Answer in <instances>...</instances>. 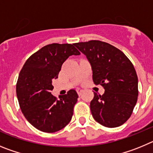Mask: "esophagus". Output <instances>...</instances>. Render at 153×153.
I'll use <instances>...</instances> for the list:
<instances>
[{
	"mask_svg": "<svg viewBox=\"0 0 153 153\" xmlns=\"http://www.w3.org/2000/svg\"><path fill=\"white\" fill-rule=\"evenodd\" d=\"M83 90H82V89H77V93H78V95L80 96L81 94H82V93H83Z\"/></svg>",
	"mask_w": 153,
	"mask_h": 153,
	"instance_id": "1",
	"label": "esophagus"
}]
</instances>
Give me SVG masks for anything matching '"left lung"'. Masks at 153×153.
<instances>
[{
	"label": "left lung",
	"mask_w": 153,
	"mask_h": 153,
	"mask_svg": "<svg viewBox=\"0 0 153 153\" xmlns=\"http://www.w3.org/2000/svg\"><path fill=\"white\" fill-rule=\"evenodd\" d=\"M86 55L93 70V80L105 90L94 93L90 110L94 120L109 128L129 120L138 99V77L132 62L122 51L100 40L74 44Z\"/></svg>",
	"instance_id": "obj_1"
}]
</instances>
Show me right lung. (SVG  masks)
I'll use <instances>...</instances> for the list:
<instances>
[{
    "instance_id": "right-lung-1",
    "label": "right lung",
    "mask_w": 153,
    "mask_h": 153,
    "mask_svg": "<svg viewBox=\"0 0 153 153\" xmlns=\"http://www.w3.org/2000/svg\"><path fill=\"white\" fill-rule=\"evenodd\" d=\"M80 53L74 44H52L31 55L19 74L16 85L22 113L31 125L45 132L64 128L72 119L78 94L70 90L58 100L51 94L52 80L58 77L62 64Z\"/></svg>"
}]
</instances>
